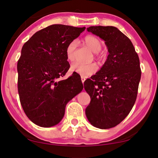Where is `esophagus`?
I'll return each instance as SVG.
<instances>
[{
    "label": "esophagus",
    "mask_w": 158,
    "mask_h": 158,
    "mask_svg": "<svg viewBox=\"0 0 158 158\" xmlns=\"http://www.w3.org/2000/svg\"><path fill=\"white\" fill-rule=\"evenodd\" d=\"M85 80V77H81V81H82L83 84H84V83Z\"/></svg>",
    "instance_id": "34e87169"
}]
</instances>
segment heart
I'll return each mask as SVG.
<instances>
[{
  "label": "heart",
  "mask_w": 158,
  "mask_h": 158,
  "mask_svg": "<svg viewBox=\"0 0 158 158\" xmlns=\"http://www.w3.org/2000/svg\"><path fill=\"white\" fill-rule=\"evenodd\" d=\"M84 43L92 51L97 53L101 49L102 43L98 37L93 35H86L83 39ZM77 47V41L73 40L66 47L65 53L67 59L69 61L74 60V51ZM70 70L80 74L82 77H88L95 74L98 70V66L95 63L84 64L81 63H74L70 67Z\"/></svg>",
  "instance_id": "1"
}]
</instances>
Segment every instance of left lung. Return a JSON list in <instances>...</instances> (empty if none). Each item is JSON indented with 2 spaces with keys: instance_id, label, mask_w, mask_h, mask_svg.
<instances>
[{
  "instance_id": "8db88e82",
  "label": "left lung",
  "mask_w": 158,
  "mask_h": 158,
  "mask_svg": "<svg viewBox=\"0 0 158 158\" xmlns=\"http://www.w3.org/2000/svg\"><path fill=\"white\" fill-rule=\"evenodd\" d=\"M87 31L100 37L108 49L100 70L84 82L90 97L85 115L90 124L109 129L123 121L137 99L141 79L139 58L132 42L114 26H90Z\"/></svg>"
}]
</instances>
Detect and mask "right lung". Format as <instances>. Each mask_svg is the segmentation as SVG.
<instances>
[{"instance_id": "add662e5", "label": "right lung", "mask_w": 158, "mask_h": 158, "mask_svg": "<svg viewBox=\"0 0 158 158\" xmlns=\"http://www.w3.org/2000/svg\"><path fill=\"white\" fill-rule=\"evenodd\" d=\"M85 29L51 25L23 44L17 63L18 92L23 111L35 125L50 127L59 123L67 104L84 89L77 73L58 79L69 68L67 46Z\"/></svg>"}]
</instances>
